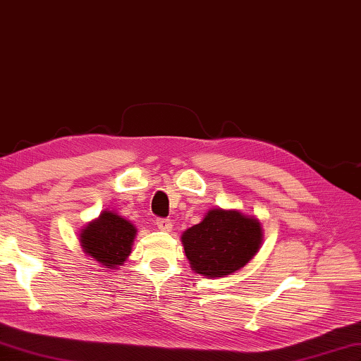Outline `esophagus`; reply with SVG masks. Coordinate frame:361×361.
Listing matches in <instances>:
<instances>
[{
  "instance_id": "1",
  "label": "esophagus",
  "mask_w": 361,
  "mask_h": 361,
  "mask_svg": "<svg viewBox=\"0 0 361 361\" xmlns=\"http://www.w3.org/2000/svg\"><path fill=\"white\" fill-rule=\"evenodd\" d=\"M155 224H157V228L160 231H165V233H169V231L173 229V223L168 219H159L157 221H155Z\"/></svg>"
}]
</instances>
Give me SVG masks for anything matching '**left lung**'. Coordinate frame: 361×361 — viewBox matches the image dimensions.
I'll list each match as a JSON object with an SVG mask.
<instances>
[{
	"instance_id": "8db88e82",
	"label": "left lung",
	"mask_w": 361,
	"mask_h": 361,
	"mask_svg": "<svg viewBox=\"0 0 361 361\" xmlns=\"http://www.w3.org/2000/svg\"><path fill=\"white\" fill-rule=\"evenodd\" d=\"M262 226L239 209H210L202 221L182 233L190 267L206 278H223L245 267L262 245Z\"/></svg>"
}]
</instances>
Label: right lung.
Returning <instances> with one entry per match:
<instances>
[{"instance_id":"right-lung-1","label":"right lung","mask_w":361,"mask_h":361,"mask_svg":"<svg viewBox=\"0 0 361 361\" xmlns=\"http://www.w3.org/2000/svg\"><path fill=\"white\" fill-rule=\"evenodd\" d=\"M137 228L114 210H104L80 231L78 240L85 255L108 270L118 269L132 253Z\"/></svg>"}]
</instances>
